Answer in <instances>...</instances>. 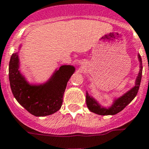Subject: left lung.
<instances>
[{"label": "left lung", "instance_id": "obj_1", "mask_svg": "<svg viewBox=\"0 0 149 149\" xmlns=\"http://www.w3.org/2000/svg\"><path fill=\"white\" fill-rule=\"evenodd\" d=\"M138 60L139 62V70L136 78L135 85L123 95L115 98L109 107H107L102 106L95 98L90 95L86 91V104L91 112L97 114V115H100V116H113L123 110L135 98L139 91L141 79H142V73H143L142 59L139 54H138Z\"/></svg>", "mask_w": 149, "mask_h": 149}]
</instances>
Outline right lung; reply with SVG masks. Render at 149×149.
I'll list each match as a JSON object with an SVG mask.
<instances>
[{"label":"right lung","mask_w":149,"mask_h":149,"mask_svg":"<svg viewBox=\"0 0 149 149\" xmlns=\"http://www.w3.org/2000/svg\"><path fill=\"white\" fill-rule=\"evenodd\" d=\"M19 51L13 53L9 64V79L14 97L18 103L33 116H46L61 109L68 80L74 73L73 65H62L55 69L43 83H30L21 73Z\"/></svg>","instance_id":"obj_1"}]
</instances>
